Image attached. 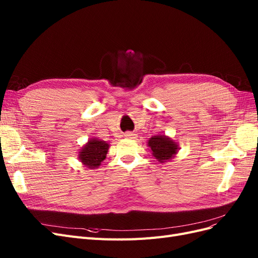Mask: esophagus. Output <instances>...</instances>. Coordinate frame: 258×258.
<instances>
[{
	"label": "esophagus",
	"instance_id": "esophagus-1",
	"mask_svg": "<svg viewBox=\"0 0 258 258\" xmlns=\"http://www.w3.org/2000/svg\"><path fill=\"white\" fill-rule=\"evenodd\" d=\"M124 137L127 139H135V135L131 134V132H127V134H124Z\"/></svg>",
	"mask_w": 258,
	"mask_h": 258
}]
</instances>
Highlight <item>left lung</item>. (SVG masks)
Here are the masks:
<instances>
[{
    "instance_id": "8db88e82",
    "label": "left lung",
    "mask_w": 258,
    "mask_h": 258,
    "mask_svg": "<svg viewBox=\"0 0 258 258\" xmlns=\"http://www.w3.org/2000/svg\"><path fill=\"white\" fill-rule=\"evenodd\" d=\"M154 157L159 162H167L172 159L178 151V145L167 136H154L148 140Z\"/></svg>"
}]
</instances>
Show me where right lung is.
<instances>
[{"label": "right lung", "instance_id": "obj_1", "mask_svg": "<svg viewBox=\"0 0 258 258\" xmlns=\"http://www.w3.org/2000/svg\"><path fill=\"white\" fill-rule=\"evenodd\" d=\"M108 145L105 141L99 139H90L86 143L79 154V158L83 165L89 169H97L102 162L108 152Z\"/></svg>", "mask_w": 258, "mask_h": 258}]
</instances>
